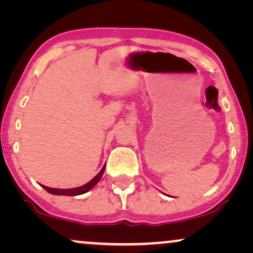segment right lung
<instances>
[{
    "label": "right lung",
    "mask_w": 253,
    "mask_h": 253,
    "mask_svg": "<svg viewBox=\"0 0 253 253\" xmlns=\"http://www.w3.org/2000/svg\"><path fill=\"white\" fill-rule=\"evenodd\" d=\"M103 171H105V166H103L101 170L96 176H94L91 181L88 183H86V184L82 185V186H78V188H74V189H54V188H48V186H44V185H41L42 188L48 191L51 195H57V196H79V195H83V193H86L87 191H89L93 186H94L96 183L100 181V178L102 177L103 175Z\"/></svg>",
    "instance_id": "1"
}]
</instances>
